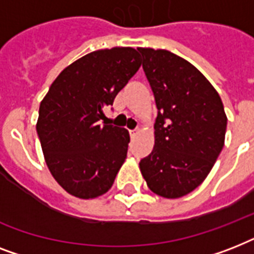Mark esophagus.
Returning a JSON list of instances; mask_svg holds the SVG:
<instances>
[{
  "label": "esophagus",
  "instance_id": "1",
  "mask_svg": "<svg viewBox=\"0 0 254 254\" xmlns=\"http://www.w3.org/2000/svg\"><path fill=\"white\" fill-rule=\"evenodd\" d=\"M129 133H130L131 138H135V137L139 134V129H134V130H130Z\"/></svg>",
  "mask_w": 254,
  "mask_h": 254
}]
</instances>
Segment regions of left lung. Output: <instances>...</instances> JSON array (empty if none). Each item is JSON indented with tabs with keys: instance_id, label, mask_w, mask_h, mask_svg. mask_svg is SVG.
Instances as JSON below:
<instances>
[{
	"instance_id": "obj_1",
	"label": "left lung",
	"mask_w": 254,
	"mask_h": 254,
	"mask_svg": "<svg viewBox=\"0 0 254 254\" xmlns=\"http://www.w3.org/2000/svg\"><path fill=\"white\" fill-rule=\"evenodd\" d=\"M137 50L158 109L154 147L139 170L153 192L177 199L201 185L213 167L224 146L227 116L216 89L195 65L167 50Z\"/></svg>"
}]
</instances>
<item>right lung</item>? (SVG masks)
Here are the masks:
<instances>
[{
  "mask_svg": "<svg viewBox=\"0 0 254 254\" xmlns=\"http://www.w3.org/2000/svg\"><path fill=\"white\" fill-rule=\"evenodd\" d=\"M139 67L131 47L97 50L65 67L42 100L37 133L45 161L73 196L105 193L125 162L129 131L99 121Z\"/></svg>",
  "mask_w": 254,
  "mask_h": 254,
  "instance_id": "right-lung-1",
  "label": "right lung"
}]
</instances>
